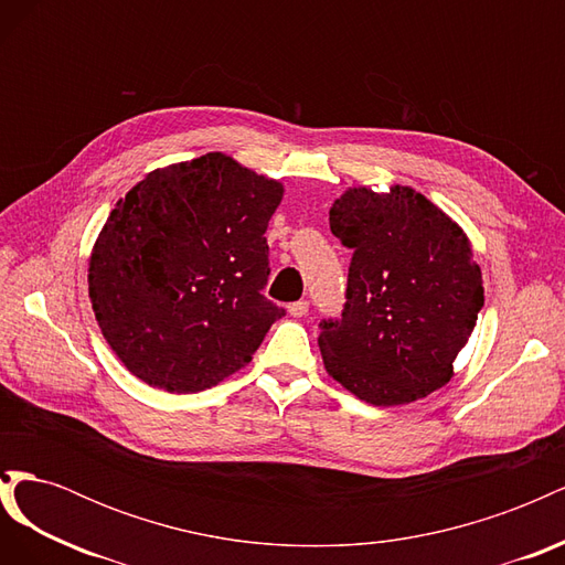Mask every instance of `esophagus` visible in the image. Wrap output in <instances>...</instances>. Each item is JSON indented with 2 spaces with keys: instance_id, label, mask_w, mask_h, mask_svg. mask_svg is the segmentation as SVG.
<instances>
[{
  "instance_id": "obj_1",
  "label": "esophagus",
  "mask_w": 565,
  "mask_h": 565,
  "mask_svg": "<svg viewBox=\"0 0 565 565\" xmlns=\"http://www.w3.org/2000/svg\"><path fill=\"white\" fill-rule=\"evenodd\" d=\"M287 309H289V316L303 318L306 313H309V301H306V299H299V301H295V303H289Z\"/></svg>"
}]
</instances>
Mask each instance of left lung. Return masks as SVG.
Segmentation results:
<instances>
[{
    "label": "left lung",
    "mask_w": 565,
    "mask_h": 565,
    "mask_svg": "<svg viewBox=\"0 0 565 565\" xmlns=\"http://www.w3.org/2000/svg\"><path fill=\"white\" fill-rule=\"evenodd\" d=\"M330 228L353 256L341 318L320 320L324 367L372 405L446 386L483 309L467 235L407 185L388 195L351 188L332 204Z\"/></svg>",
    "instance_id": "obj_1"
}]
</instances>
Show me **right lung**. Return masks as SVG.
I'll list each match as a JSON object with an SVG mask.
<instances>
[{
  "label": "right lung",
  "mask_w": 565,
  "mask_h": 565,
  "mask_svg": "<svg viewBox=\"0 0 565 565\" xmlns=\"http://www.w3.org/2000/svg\"><path fill=\"white\" fill-rule=\"evenodd\" d=\"M282 185L224 152L150 172L92 252L98 328L136 377L204 391L245 367L282 306L264 297L268 221Z\"/></svg>",
  "instance_id": "obj_1"
}]
</instances>
